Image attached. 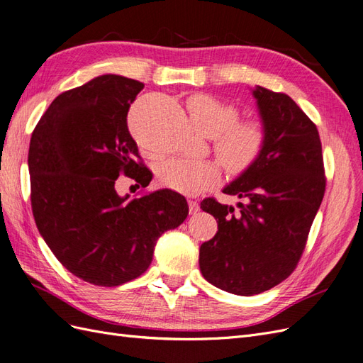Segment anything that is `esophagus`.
<instances>
[{
	"mask_svg": "<svg viewBox=\"0 0 363 363\" xmlns=\"http://www.w3.org/2000/svg\"><path fill=\"white\" fill-rule=\"evenodd\" d=\"M189 209H190V214H196L199 209H201V206H199L196 201H189Z\"/></svg>",
	"mask_w": 363,
	"mask_h": 363,
	"instance_id": "esophagus-1",
	"label": "esophagus"
}]
</instances>
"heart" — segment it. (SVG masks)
<instances>
[{
    "label": "heart",
    "mask_w": 363,
    "mask_h": 363,
    "mask_svg": "<svg viewBox=\"0 0 363 363\" xmlns=\"http://www.w3.org/2000/svg\"><path fill=\"white\" fill-rule=\"evenodd\" d=\"M196 130L214 137V150L230 173L249 170L262 154L265 134L256 121L238 122V110L214 96L197 93L186 101ZM220 178V167L211 160H170L160 169L167 189L182 194H199Z\"/></svg>",
    "instance_id": "heart-1"
}]
</instances>
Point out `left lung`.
I'll list each match as a JSON object with an SVG mask.
<instances>
[{"label":"left lung","mask_w":363,"mask_h":363,"mask_svg":"<svg viewBox=\"0 0 363 363\" xmlns=\"http://www.w3.org/2000/svg\"><path fill=\"white\" fill-rule=\"evenodd\" d=\"M252 95L265 143L258 161L223 189L242 199L238 211L213 197L201 202L218 223L199 252L202 276L237 296L259 294L294 272L325 190L315 123L285 93L256 86Z\"/></svg>","instance_id":"obj_1"}]
</instances>
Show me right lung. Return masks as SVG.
<instances>
[{
  "label": "right lung",
  "mask_w": 363,
  "mask_h": 363,
  "mask_svg": "<svg viewBox=\"0 0 363 363\" xmlns=\"http://www.w3.org/2000/svg\"><path fill=\"white\" fill-rule=\"evenodd\" d=\"M142 89L131 78L99 75L58 95L31 134L38 229L66 270L98 286H118L145 273L157 240L189 216L177 191L130 199L114 189L121 173L142 186L152 179L126 123Z\"/></svg>",
  "instance_id": "right-lung-1"
}]
</instances>
